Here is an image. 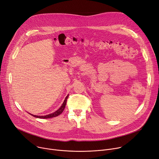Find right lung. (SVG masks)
I'll use <instances>...</instances> for the list:
<instances>
[{
    "label": "right lung",
    "instance_id": "obj_1",
    "mask_svg": "<svg viewBox=\"0 0 159 159\" xmlns=\"http://www.w3.org/2000/svg\"><path fill=\"white\" fill-rule=\"evenodd\" d=\"M68 96L69 94H68L66 96V97L65 98V100H64V102L62 104V105L60 107V108L56 110L55 112L54 113H52L51 114H49V115H45V116H39V115H32V114H30L31 115H32L33 117H35L36 118H39V119H49V118H52V117H57L59 115H60L63 111L64 110L65 108V106H66V101H67V99L68 98Z\"/></svg>",
    "mask_w": 159,
    "mask_h": 159
}]
</instances>
